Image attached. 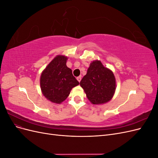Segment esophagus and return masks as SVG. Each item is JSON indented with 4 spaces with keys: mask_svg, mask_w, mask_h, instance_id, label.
<instances>
[{
    "mask_svg": "<svg viewBox=\"0 0 158 158\" xmlns=\"http://www.w3.org/2000/svg\"><path fill=\"white\" fill-rule=\"evenodd\" d=\"M76 79H77V80L80 82L81 81V79H82V76H78V77H77V78H76Z\"/></svg>",
    "mask_w": 158,
    "mask_h": 158,
    "instance_id": "1",
    "label": "esophagus"
}]
</instances>
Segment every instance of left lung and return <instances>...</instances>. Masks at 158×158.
<instances>
[{
  "mask_svg": "<svg viewBox=\"0 0 158 158\" xmlns=\"http://www.w3.org/2000/svg\"><path fill=\"white\" fill-rule=\"evenodd\" d=\"M80 84L89 102L94 105L109 102L116 89L115 78L113 72L97 60L90 63L87 74L80 81Z\"/></svg>",
  "mask_w": 158,
  "mask_h": 158,
  "instance_id": "obj_1",
  "label": "left lung"
}]
</instances>
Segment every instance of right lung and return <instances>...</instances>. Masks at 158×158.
Instances as JSON below:
<instances>
[{
    "mask_svg": "<svg viewBox=\"0 0 158 158\" xmlns=\"http://www.w3.org/2000/svg\"><path fill=\"white\" fill-rule=\"evenodd\" d=\"M68 58L57 55L42 72L40 86L43 95L50 102L60 104L67 98L73 88L79 84L66 66Z\"/></svg>",
    "mask_w": 158,
    "mask_h": 158,
    "instance_id": "add662e5",
    "label": "right lung"
}]
</instances>
